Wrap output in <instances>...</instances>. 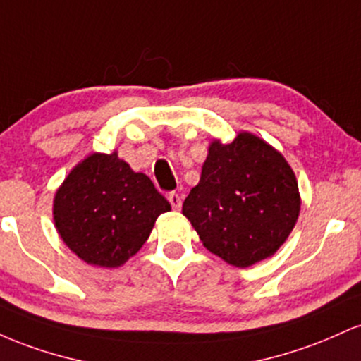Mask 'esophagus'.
<instances>
[{"label": "esophagus", "instance_id": "1", "mask_svg": "<svg viewBox=\"0 0 361 361\" xmlns=\"http://www.w3.org/2000/svg\"><path fill=\"white\" fill-rule=\"evenodd\" d=\"M168 200H169V204H171V207L175 210H180L181 209V197L176 192L168 193Z\"/></svg>", "mask_w": 361, "mask_h": 361}]
</instances>
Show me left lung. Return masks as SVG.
I'll return each mask as SVG.
<instances>
[{"label":"left lung","mask_w":361,"mask_h":361,"mask_svg":"<svg viewBox=\"0 0 361 361\" xmlns=\"http://www.w3.org/2000/svg\"><path fill=\"white\" fill-rule=\"evenodd\" d=\"M299 186L280 152L243 132L231 144L212 142L200 183L183 202V215L200 241L234 267L275 255L295 226Z\"/></svg>","instance_id":"1"}]
</instances>
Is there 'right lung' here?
Instances as JSON below:
<instances>
[{"label": "right lung", "mask_w": 361, "mask_h": 361, "mask_svg": "<svg viewBox=\"0 0 361 361\" xmlns=\"http://www.w3.org/2000/svg\"><path fill=\"white\" fill-rule=\"evenodd\" d=\"M166 198L142 173L114 154H91L69 173L54 198L62 241L90 264L115 268L147 241Z\"/></svg>", "instance_id": "right-lung-1"}]
</instances>
